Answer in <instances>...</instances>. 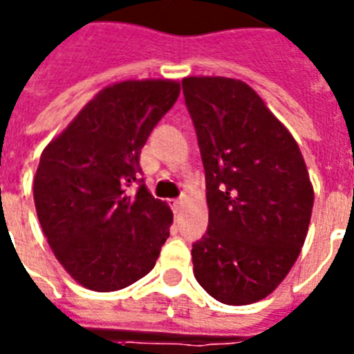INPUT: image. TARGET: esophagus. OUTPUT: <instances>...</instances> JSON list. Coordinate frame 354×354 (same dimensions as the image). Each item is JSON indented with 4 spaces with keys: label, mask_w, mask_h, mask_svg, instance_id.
I'll return each mask as SVG.
<instances>
[{
    "label": "esophagus",
    "mask_w": 354,
    "mask_h": 354,
    "mask_svg": "<svg viewBox=\"0 0 354 354\" xmlns=\"http://www.w3.org/2000/svg\"><path fill=\"white\" fill-rule=\"evenodd\" d=\"M183 205H184V200H183V198L171 200V209H174L175 212H179L180 209H183Z\"/></svg>",
    "instance_id": "1"
}]
</instances>
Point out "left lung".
<instances>
[{
  "mask_svg": "<svg viewBox=\"0 0 354 354\" xmlns=\"http://www.w3.org/2000/svg\"><path fill=\"white\" fill-rule=\"evenodd\" d=\"M183 92L209 207L193 273L218 301L250 305L273 292L298 259L314 187L292 134L245 81L192 76Z\"/></svg>",
  "mask_w": 354,
  "mask_h": 354,
  "instance_id": "8db88e82",
  "label": "left lung"
}]
</instances>
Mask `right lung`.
Returning <instances> with one entry per match:
<instances>
[{
    "label": "right lung",
    "instance_id": "add662e5",
    "mask_svg": "<svg viewBox=\"0 0 354 354\" xmlns=\"http://www.w3.org/2000/svg\"><path fill=\"white\" fill-rule=\"evenodd\" d=\"M180 84L129 80L109 84L44 149L33 198L55 257L97 292L131 286L156 266L174 221L167 202L140 180L149 134L175 104Z\"/></svg>",
    "mask_w": 354,
    "mask_h": 354
}]
</instances>
